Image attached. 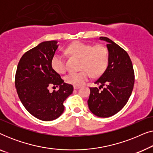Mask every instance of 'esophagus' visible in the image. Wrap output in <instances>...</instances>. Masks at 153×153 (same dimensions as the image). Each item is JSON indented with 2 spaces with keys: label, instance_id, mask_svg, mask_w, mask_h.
<instances>
[{
  "label": "esophagus",
  "instance_id": "esophagus-1",
  "mask_svg": "<svg viewBox=\"0 0 153 153\" xmlns=\"http://www.w3.org/2000/svg\"><path fill=\"white\" fill-rule=\"evenodd\" d=\"M79 88H80V86H76V85H74V89H75V90L79 89Z\"/></svg>",
  "mask_w": 153,
  "mask_h": 153
}]
</instances>
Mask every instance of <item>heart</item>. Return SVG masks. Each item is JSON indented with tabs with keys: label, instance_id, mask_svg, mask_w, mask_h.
<instances>
[{
	"label": "heart",
	"instance_id": "b5f03b06",
	"mask_svg": "<svg viewBox=\"0 0 153 153\" xmlns=\"http://www.w3.org/2000/svg\"><path fill=\"white\" fill-rule=\"evenodd\" d=\"M67 53L81 58L80 69L78 72H70L65 77V80L71 85H83L88 80L91 74L93 77L103 74L108 64L109 54L107 47L102 45L95 46L81 42H74L66 48ZM51 64L56 72L63 74L66 72L64 57L56 53L52 58Z\"/></svg>",
	"mask_w": 153,
	"mask_h": 153
}]
</instances>
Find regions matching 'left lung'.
I'll use <instances>...</instances> for the list:
<instances>
[{
    "label": "left lung",
    "mask_w": 153,
    "mask_h": 153,
    "mask_svg": "<svg viewBox=\"0 0 153 153\" xmlns=\"http://www.w3.org/2000/svg\"><path fill=\"white\" fill-rule=\"evenodd\" d=\"M100 40L108 42L109 59L106 70L95 83L100 85L90 88L88 100L89 109L100 118H108L120 111L130 97L134 84V72L128 53L123 48L106 37ZM101 88L103 89L100 91Z\"/></svg>",
    "instance_id": "8db88e82"
}]
</instances>
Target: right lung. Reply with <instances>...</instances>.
Segmentation results:
<instances>
[{"label": "right lung", "instance_id": "add662e5", "mask_svg": "<svg viewBox=\"0 0 153 153\" xmlns=\"http://www.w3.org/2000/svg\"><path fill=\"white\" fill-rule=\"evenodd\" d=\"M57 43L56 40L43 42L26 52L15 75V87L23 105L31 115L44 121L55 120L63 113V102L74 90L52 68L51 61ZM51 86L59 89L51 93Z\"/></svg>", "mask_w": 153, "mask_h": 153}]
</instances>
